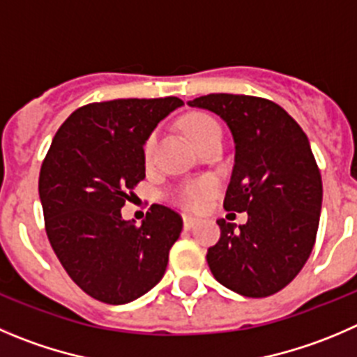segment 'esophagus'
Here are the masks:
<instances>
[{
  "instance_id": "34e87169",
  "label": "esophagus",
  "mask_w": 357,
  "mask_h": 357,
  "mask_svg": "<svg viewBox=\"0 0 357 357\" xmlns=\"http://www.w3.org/2000/svg\"><path fill=\"white\" fill-rule=\"evenodd\" d=\"M182 219H184L185 229H191V227H195L196 222H198V219H195V217H189V215H184Z\"/></svg>"
}]
</instances>
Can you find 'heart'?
Masks as SVG:
<instances>
[{
	"instance_id": "1",
	"label": "heart",
	"mask_w": 357,
	"mask_h": 357,
	"mask_svg": "<svg viewBox=\"0 0 357 357\" xmlns=\"http://www.w3.org/2000/svg\"><path fill=\"white\" fill-rule=\"evenodd\" d=\"M182 128L188 133V137L195 142V145L202 144L210 135L220 133L219 122L212 115L203 114V112H195V114H189L188 117H184ZM154 145L155 135L152 133L144 144L145 161L151 159L152 152H154ZM213 192H215V182L212 178H199V181L188 182V184L175 189V192H173V202L185 210H202Z\"/></svg>"
}]
</instances>
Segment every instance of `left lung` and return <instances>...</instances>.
I'll list each match as a JSON object with an SVG mask.
<instances>
[{
	"mask_svg": "<svg viewBox=\"0 0 357 357\" xmlns=\"http://www.w3.org/2000/svg\"><path fill=\"white\" fill-rule=\"evenodd\" d=\"M189 105L213 112L231 130L235 166L224 208L249 215L238 227L217 220L210 271L242 296H271L300 273L317 236L322 181L307 135L264 98L206 94Z\"/></svg>",
	"mask_w": 357,
	"mask_h": 357,
	"instance_id": "1",
	"label": "left lung"
}]
</instances>
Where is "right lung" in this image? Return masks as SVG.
<instances>
[{
	"mask_svg": "<svg viewBox=\"0 0 357 357\" xmlns=\"http://www.w3.org/2000/svg\"><path fill=\"white\" fill-rule=\"evenodd\" d=\"M182 105L168 96L80 107L43 159L38 192L47 236L71 280L94 300L130 303L165 275L182 217L152 205L137 226L121 208L145 178V140Z\"/></svg>",
	"mask_w": 357,
	"mask_h": 357,
	"instance_id": "right-lung-1",
	"label": "right lung"
}]
</instances>
